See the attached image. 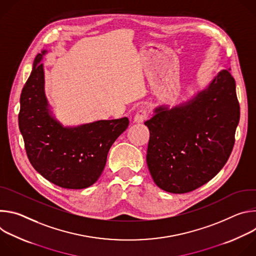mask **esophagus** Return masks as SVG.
Masks as SVG:
<instances>
[{"instance_id": "34e87169", "label": "esophagus", "mask_w": 256, "mask_h": 256, "mask_svg": "<svg viewBox=\"0 0 256 256\" xmlns=\"http://www.w3.org/2000/svg\"><path fill=\"white\" fill-rule=\"evenodd\" d=\"M147 118H148V112L146 110V109H140V110H138V112L134 114V122L142 124V122H144Z\"/></svg>"}]
</instances>
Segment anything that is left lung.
<instances>
[{"label":"left lung","instance_id":"1","mask_svg":"<svg viewBox=\"0 0 256 256\" xmlns=\"http://www.w3.org/2000/svg\"><path fill=\"white\" fill-rule=\"evenodd\" d=\"M227 70L188 101L154 109L147 165L157 186L186 194L206 184L224 167L235 142L240 106Z\"/></svg>","mask_w":256,"mask_h":256}]
</instances>
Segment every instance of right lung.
Segmentation results:
<instances>
[{"label": "right lung", "mask_w": 256, "mask_h": 256, "mask_svg": "<svg viewBox=\"0 0 256 256\" xmlns=\"http://www.w3.org/2000/svg\"><path fill=\"white\" fill-rule=\"evenodd\" d=\"M36 56L20 96L19 128L33 168L52 184L68 190L86 188L98 180L109 149L128 128V118L64 126L54 116L44 92V70Z\"/></svg>", "instance_id": "right-lung-1"}]
</instances>
